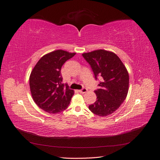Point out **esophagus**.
Instances as JSON below:
<instances>
[{
    "label": "esophagus",
    "instance_id": "obj_1",
    "mask_svg": "<svg viewBox=\"0 0 160 160\" xmlns=\"http://www.w3.org/2000/svg\"><path fill=\"white\" fill-rule=\"evenodd\" d=\"M79 91L80 92V93H86L87 91H88V89H87L85 88H82L81 90H79Z\"/></svg>",
    "mask_w": 160,
    "mask_h": 160
}]
</instances>
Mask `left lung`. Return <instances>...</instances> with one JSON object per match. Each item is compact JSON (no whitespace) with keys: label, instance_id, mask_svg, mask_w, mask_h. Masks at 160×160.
Listing matches in <instances>:
<instances>
[{"label":"left lung","instance_id":"obj_1","mask_svg":"<svg viewBox=\"0 0 160 160\" xmlns=\"http://www.w3.org/2000/svg\"><path fill=\"white\" fill-rule=\"evenodd\" d=\"M93 71L95 79L101 77L95 91L97 100L89 105L94 114L105 117L115 112L123 103L129 89V74L117 55L105 50H96L82 54Z\"/></svg>","mask_w":160,"mask_h":160}]
</instances>
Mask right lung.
Returning <instances> with one entry per match:
<instances>
[{"instance_id": "1", "label": "right lung", "mask_w": 160, "mask_h": 160, "mask_svg": "<svg viewBox=\"0 0 160 160\" xmlns=\"http://www.w3.org/2000/svg\"><path fill=\"white\" fill-rule=\"evenodd\" d=\"M75 55L57 50L42 57L32 69L29 85L35 103L47 113H57L68 107L73 90L62 83L61 69L65 62Z\"/></svg>"}]
</instances>
